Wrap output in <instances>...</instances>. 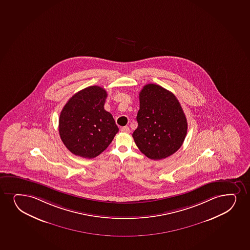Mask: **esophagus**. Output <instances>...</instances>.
Wrapping results in <instances>:
<instances>
[{"label":"esophagus","mask_w":250,"mask_h":250,"mask_svg":"<svg viewBox=\"0 0 250 250\" xmlns=\"http://www.w3.org/2000/svg\"><path fill=\"white\" fill-rule=\"evenodd\" d=\"M121 131L124 133H129V126H124L121 128Z\"/></svg>","instance_id":"1"}]
</instances>
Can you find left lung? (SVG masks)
<instances>
[{
	"label": "left lung",
	"mask_w": 250,
	"mask_h": 250,
	"mask_svg": "<svg viewBox=\"0 0 250 250\" xmlns=\"http://www.w3.org/2000/svg\"><path fill=\"white\" fill-rule=\"evenodd\" d=\"M138 127L132 136L139 150L151 160L171 156L183 144L188 121L179 101L162 86L149 83L139 94Z\"/></svg>",
	"instance_id": "8db88e82"
}]
</instances>
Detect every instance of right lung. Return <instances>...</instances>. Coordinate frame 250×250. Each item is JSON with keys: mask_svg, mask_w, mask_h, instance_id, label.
<instances>
[{"mask_svg": "<svg viewBox=\"0 0 250 250\" xmlns=\"http://www.w3.org/2000/svg\"><path fill=\"white\" fill-rule=\"evenodd\" d=\"M106 98L104 88L89 86L73 95L62 108L59 135L74 155L96 157L109 146L119 131L111 114L104 108Z\"/></svg>", "mask_w": 250, "mask_h": 250, "instance_id": "add662e5", "label": "right lung"}]
</instances>
